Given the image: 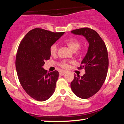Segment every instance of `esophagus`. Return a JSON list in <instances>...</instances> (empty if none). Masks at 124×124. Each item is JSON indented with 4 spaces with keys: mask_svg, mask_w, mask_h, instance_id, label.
Instances as JSON below:
<instances>
[{
    "mask_svg": "<svg viewBox=\"0 0 124 124\" xmlns=\"http://www.w3.org/2000/svg\"><path fill=\"white\" fill-rule=\"evenodd\" d=\"M65 73H66V71H63V70H62V71L60 72L59 74L61 75H63Z\"/></svg>",
    "mask_w": 124,
    "mask_h": 124,
    "instance_id": "34e87169",
    "label": "esophagus"
}]
</instances>
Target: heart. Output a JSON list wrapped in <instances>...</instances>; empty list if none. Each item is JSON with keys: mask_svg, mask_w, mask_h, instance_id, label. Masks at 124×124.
I'll return each instance as SVG.
<instances>
[{"mask_svg": "<svg viewBox=\"0 0 124 124\" xmlns=\"http://www.w3.org/2000/svg\"><path fill=\"white\" fill-rule=\"evenodd\" d=\"M65 42L66 43L68 46L72 50H73V51H76L78 49L79 47H80L81 44V42L79 40H78V39L76 38H68V39H66L65 40ZM58 51V45L57 43H53L52 45H51V46H50L49 48V51L50 53L52 55L54 56L57 54ZM84 49H81L80 51V54H84ZM72 63V61H67V60H63V61H61V62H59V65L61 67H62L63 69H68L70 66V63Z\"/></svg>", "mask_w": 124, "mask_h": 124, "instance_id": "b5f03b06", "label": "heart"}]
</instances>
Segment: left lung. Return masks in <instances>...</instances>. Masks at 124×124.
Instances as JSON below:
<instances>
[{"mask_svg": "<svg viewBox=\"0 0 124 124\" xmlns=\"http://www.w3.org/2000/svg\"><path fill=\"white\" fill-rule=\"evenodd\" d=\"M76 35H82L89 43L88 52L78 69H85L82 77L75 75L70 88L77 96L88 99L101 89L108 73V51L104 40L93 29L83 28L72 31Z\"/></svg>", "mask_w": 124, "mask_h": 124, "instance_id": "obj_1", "label": "left lung"}]
</instances>
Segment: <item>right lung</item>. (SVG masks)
Masks as SVG:
<instances>
[{
	"instance_id": "1",
	"label": "right lung",
	"mask_w": 124,
	"mask_h": 124,
	"mask_svg": "<svg viewBox=\"0 0 124 124\" xmlns=\"http://www.w3.org/2000/svg\"><path fill=\"white\" fill-rule=\"evenodd\" d=\"M63 33L35 28L24 36L17 49L16 69L19 81L24 91L38 101L47 100L55 90L59 72L49 73L42 66L50 59L51 45Z\"/></svg>"
}]
</instances>
